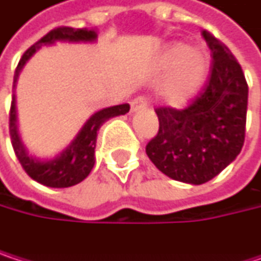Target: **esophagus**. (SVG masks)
Returning <instances> with one entry per match:
<instances>
[{
    "label": "esophagus",
    "instance_id": "obj_1",
    "mask_svg": "<svg viewBox=\"0 0 261 261\" xmlns=\"http://www.w3.org/2000/svg\"><path fill=\"white\" fill-rule=\"evenodd\" d=\"M146 106H147V98H146L144 95H138V97H135V98L130 101V108H132L134 112H138V111L144 109Z\"/></svg>",
    "mask_w": 261,
    "mask_h": 261
}]
</instances>
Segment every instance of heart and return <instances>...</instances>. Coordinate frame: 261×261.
I'll list each match as a JSON object with an SVG mask.
<instances>
[{
	"mask_svg": "<svg viewBox=\"0 0 261 261\" xmlns=\"http://www.w3.org/2000/svg\"><path fill=\"white\" fill-rule=\"evenodd\" d=\"M164 66L173 69L164 94L172 105L179 106L187 103L203 83L208 72V59L199 48L175 44L164 53Z\"/></svg>",
	"mask_w": 261,
	"mask_h": 261,
	"instance_id": "b5f03b06",
	"label": "heart"
}]
</instances>
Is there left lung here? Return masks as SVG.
Masks as SVG:
<instances>
[{
  "label": "left lung",
  "mask_w": 261,
  "mask_h": 261,
  "mask_svg": "<svg viewBox=\"0 0 261 261\" xmlns=\"http://www.w3.org/2000/svg\"><path fill=\"white\" fill-rule=\"evenodd\" d=\"M211 50L203 89L184 109L156 108L160 129L146 153L164 175L187 184L217 176L240 153L245 143L248 83L229 48L202 30Z\"/></svg>",
  "instance_id": "8db88e82"
}]
</instances>
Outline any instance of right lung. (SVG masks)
<instances>
[{
	"label": "right lung",
	"mask_w": 261,
	"mask_h": 261,
	"mask_svg": "<svg viewBox=\"0 0 261 261\" xmlns=\"http://www.w3.org/2000/svg\"><path fill=\"white\" fill-rule=\"evenodd\" d=\"M97 39V33L94 30L88 29H72V27H58L51 32H48L42 39H39L36 44H33L21 58L19 64L16 66L15 75H13V86L18 80V75L21 69L27 64V61L42 47L55 44L56 41H68V42H92ZM129 105H117L111 108H105L98 112H95L80 129L77 137L71 141V144L62 150L56 158L53 160H38L36 156H30L27 153L25 146L22 144L18 126H16V109H15V95L12 97V106L9 114V130H10V140L15 150L16 158L19 160L22 169L25 173L35 179L36 182L53 187V189H65L82 182L92 170L95 156V141H97V130L100 126L108 121L112 117L124 115L129 112Z\"/></svg>",
	"instance_id": "obj_1"
}]
</instances>
